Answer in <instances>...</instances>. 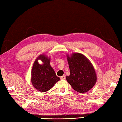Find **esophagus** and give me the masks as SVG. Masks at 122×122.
<instances>
[{"instance_id":"esophagus-1","label":"esophagus","mask_w":122,"mask_h":122,"mask_svg":"<svg viewBox=\"0 0 122 122\" xmlns=\"http://www.w3.org/2000/svg\"><path fill=\"white\" fill-rule=\"evenodd\" d=\"M65 79V76L64 75H63V76H61V80H64Z\"/></svg>"}]
</instances>
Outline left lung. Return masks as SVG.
Listing matches in <instances>:
<instances>
[{"mask_svg": "<svg viewBox=\"0 0 122 122\" xmlns=\"http://www.w3.org/2000/svg\"><path fill=\"white\" fill-rule=\"evenodd\" d=\"M70 75L66 80L73 89L80 93L88 92L95 86L97 75L91 62L83 55L73 53L67 56Z\"/></svg>", "mask_w": 122, "mask_h": 122, "instance_id": "left-lung-1", "label": "left lung"}]
</instances>
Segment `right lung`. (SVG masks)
I'll use <instances>...</instances> for the list:
<instances>
[{"instance_id": "add662e5", "label": "right lung", "mask_w": 122, "mask_h": 122, "mask_svg": "<svg viewBox=\"0 0 122 122\" xmlns=\"http://www.w3.org/2000/svg\"><path fill=\"white\" fill-rule=\"evenodd\" d=\"M50 59L45 55H40L34 61L32 69L31 82L34 88L40 92L49 90L60 80L50 66ZM38 60L42 61L43 64L39 63Z\"/></svg>"}]
</instances>
